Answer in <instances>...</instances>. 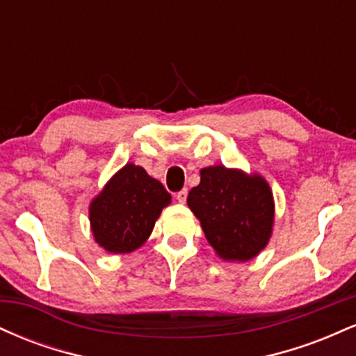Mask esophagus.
<instances>
[{"instance_id": "1", "label": "esophagus", "mask_w": 356, "mask_h": 356, "mask_svg": "<svg viewBox=\"0 0 356 356\" xmlns=\"http://www.w3.org/2000/svg\"><path fill=\"white\" fill-rule=\"evenodd\" d=\"M175 199H177V202H181V204H186V201H187V189H182V191H179L177 194H175Z\"/></svg>"}]
</instances>
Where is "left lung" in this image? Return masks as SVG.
<instances>
[{
  "label": "left lung",
  "instance_id": "obj_1",
  "mask_svg": "<svg viewBox=\"0 0 356 356\" xmlns=\"http://www.w3.org/2000/svg\"><path fill=\"white\" fill-rule=\"evenodd\" d=\"M187 206L220 259L246 263L268 246L275 226V197L263 175L211 165L201 169Z\"/></svg>",
  "mask_w": 356,
  "mask_h": 356
}]
</instances>
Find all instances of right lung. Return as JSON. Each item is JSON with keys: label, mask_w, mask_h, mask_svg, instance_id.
I'll use <instances>...</instances> for the list:
<instances>
[{"label": "right lung", "mask_w": 356, "mask_h": 356, "mask_svg": "<svg viewBox=\"0 0 356 356\" xmlns=\"http://www.w3.org/2000/svg\"><path fill=\"white\" fill-rule=\"evenodd\" d=\"M172 201L144 167L127 162L88 206L93 239L112 254L136 251L149 239L161 212Z\"/></svg>", "instance_id": "1"}]
</instances>
